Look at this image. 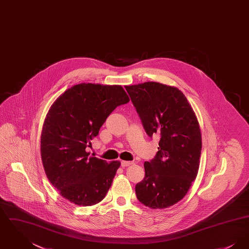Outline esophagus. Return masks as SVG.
<instances>
[{
  "label": "esophagus",
  "instance_id": "obj_1",
  "mask_svg": "<svg viewBox=\"0 0 249 249\" xmlns=\"http://www.w3.org/2000/svg\"><path fill=\"white\" fill-rule=\"evenodd\" d=\"M133 162L132 161H127V160H122L121 161V166L124 168V167H127V166H130L132 164Z\"/></svg>",
  "mask_w": 249,
  "mask_h": 249
}]
</instances>
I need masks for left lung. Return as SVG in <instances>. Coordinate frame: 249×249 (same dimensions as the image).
Segmentation results:
<instances>
[{"instance_id": "obj_1", "label": "left lung", "mask_w": 249, "mask_h": 249, "mask_svg": "<svg viewBox=\"0 0 249 249\" xmlns=\"http://www.w3.org/2000/svg\"><path fill=\"white\" fill-rule=\"evenodd\" d=\"M146 133L158 134L159 151L145 161L144 178L135 186L137 199L151 209L181 201L197 177L201 152L199 121L177 87L159 82L125 86Z\"/></svg>"}]
</instances>
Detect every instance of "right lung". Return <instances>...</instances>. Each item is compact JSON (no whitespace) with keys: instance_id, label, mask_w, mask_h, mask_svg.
I'll use <instances>...</instances> for the list:
<instances>
[{"instance_id":"obj_1","label":"right lung","mask_w":249,"mask_h":249,"mask_svg":"<svg viewBox=\"0 0 249 249\" xmlns=\"http://www.w3.org/2000/svg\"><path fill=\"white\" fill-rule=\"evenodd\" d=\"M130 98L120 85L72 86L48 110L41 134V158L49 182L66 200L91 206L104 200L120 161L89 156L86 147L107 117Z\"/></svg>"}]
</instances>
